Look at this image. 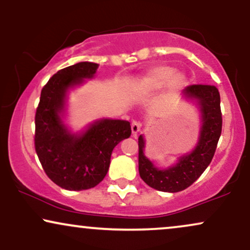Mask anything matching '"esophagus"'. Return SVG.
I'll list each match as a JSON object with an SVG mask.
<instances>
[{
  "label": "esophagus",
  "mask_w": 250,
  "mask_h": 250,
  "mask_svg": "<svg viewBox=\"0 0 250 250\" xmlns=\"http://www.w3.org/2000/svg\"><path fill=\"white\" fill-rule=\"evenodd\" d=\"M141 129H142V123L141 122H138V121H132L131 122V132H132V135H137L138 132L141 131Z\"/></svg>",
  "instance_id": "34e87169"
}]
</instances>
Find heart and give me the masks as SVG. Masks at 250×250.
I'll list each match as a JSON object with an SVG mask.
<instances>
[{
	"instance_id": "heart-1",
	"label": "heart",
	"mask_w": 250,
	"mask_h": 250,
	"mask_svg": "<svg viewBox=\"0 0 250 250\" xmlns=\"http://www.w3.org/2000/svg\"><path fill=\"white\" fill-rule=\"evenodd\" d=\"M187 78L181 72H175V69L170 65H158L148 70L140 82L136 84V92L147 94L154 91H159L168 83L169 92H178L185 87Z\"/></svg>"
}]
</instances>
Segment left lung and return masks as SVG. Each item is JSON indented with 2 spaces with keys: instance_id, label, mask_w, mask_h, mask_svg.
I'll return each mask as SVG.
<instances>
[{
  "instance_id": "obj_1",
  "label": "left lung",
  "mask_w": 250,
  "mask_h": 250,
  "mask_svg": "<svg viewBox=\"0 0 250 250\" xmlns=\"http://www.w3.org/2000/svg\"><path fill=\"white\" fill-rule=\"evenodd\" d=\"M181 99L195 105L200 116V134L195 147L183 153L175 164L159 168L145 156V138L138 137V170L148 187L165 192H178L191 186L212 160L222 134V112L218 88L211 85H190L182 91Z\"/></svg>"
}]
</instances>
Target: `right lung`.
Wrapping results in <instances>:
<instances>
[{
  "label": "right lung",
  "mask_w": 250,
  "mask_h": 250,
  "mask_svg": "<svg viewBox=\"0 0 250 250\" xmlns=\"http://www.w3.org/2000/svg\"><path fill=\"white\" fill-rule=\"evenodd\" d=\"M99 64L78 62L56 72L41 91L34 145L46 174L67 190L96 187L108 172L113 148L131 135L125 120L99 119L80 131L65 122L70 91L92 80Z\"/></svg>",
  "instance_id": "1"
}]
</instances>
